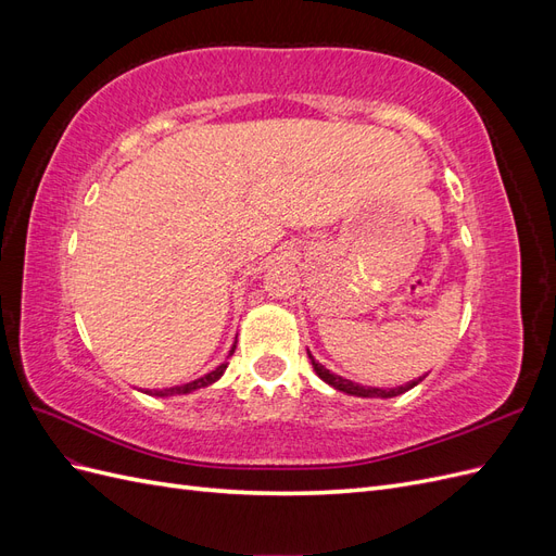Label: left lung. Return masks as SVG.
I'll return each instance as SVG.
<instances>
[{
    "label": "left lung",
    "instance_id": "1",
    "mask_svg": "<svg viewBox=\"0 0 556 556\" xmlns=\"http://www.w3.org/2000/svg\"><path fill=\"white\" fill-rule=\"evenodd\" d=\"M308 357H311V362H313V368H315V374L323 378L327 384H331L333 390H339V392H345V394H352V396H364V399H392V396H399V394H403V392H408V390H413L415 384H419L422 382V378H417V380H413V382H408V384H401V387H394V390H380V387H366V384H357V382H352V380H345V378H341V376H336V374H331L329 368H325L323 364H317L315 359H313V355L308 352Z\"/></svg>",
    "mask_w": 556,
    "mask_h": 556
}]
</instances>
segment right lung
Instances as JSON below:
<instances>
[{
  "mask_svg": "<svg viewBox=\"0 0 556 556\" xmlns=\"http://www.w3.org/2000/svg\"><path fill=\"white\" fill-rule=\"evenodd\" d=\"M237 348V345H233ZM233 348L229 350V355H233ZM225 368H227V364H220L215 368V371H211V374H206L204 378H197V380H192V382H185V384H176V387H169V390H155V392H146V394H155V396H176V394H190V392H194V390H201V387H208V384H213L215 380H220V376L225 374Z\"/></svg>",
  "mask_w": 556,
  "mask_h": 556,
  "instance_id": "right-lung-1",
  "label": "right lung"
}]
</instances>
